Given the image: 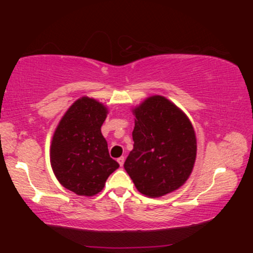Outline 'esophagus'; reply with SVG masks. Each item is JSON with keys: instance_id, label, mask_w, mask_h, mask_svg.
<instances>
[{"instance_id": "34e87169", "label": "esophagus", "mask_w": 253, "mask_h": 253, "mask_svg": "<svg viewBox=\"0 0 253 253\" xmlns=\"http://www.w3.org/2000/svg\"><path fill=\"white\" fill-rule=\"evenodd\" d=\"M118 163L120 164V167H123L125 163V157H120V158H118Z\"/></svg>"}]
</instances>
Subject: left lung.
<instances>
[{
	"label": "left lung",
	"mask_w": 253,
	"mask_h": 253,
	"mask_svg": "<svg viewBox=\"0 0 253 253\" xmlns=\"http://www.w3.org/2000/svg\"><path fill=\"white\" fill-rule=\"evenodd\" d=\"M133 150L124 168L139 193L161 197L181 188L196 159V135L189 118L161 95L132 109Z\"/></svg>",
	"instance_id": "8db88e82"
}]
</instances>
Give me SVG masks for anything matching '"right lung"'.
<instances>
[{
  "instance_id": "obj_1",
  "label": "right lung",
  "mask_w": 253,
  "mask_h": 253,
  "mask_svg": "<svg viewBox=\"0 0 253 253\" xmlns=\"http://www.w3.org/2000/svg\"><path fill=\"white\" fill-rule=\"evenodd\" d=\"M107 114L103 103L80 97L66 110L52 136V170L60 184L77 195H96L119 168L101 133Z\"/></svg>"
}]
</instances>
